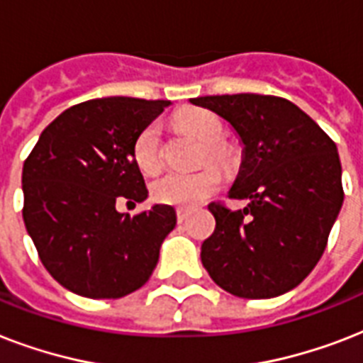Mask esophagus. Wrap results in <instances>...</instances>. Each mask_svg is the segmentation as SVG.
Returning <instances> with one entry per match:
<instances>
[{
  "label": "esophagus",
  "instance_id": "esophagus-1",
  "mask_svg": "<svg viewBox=\"0 0 363 363\" xmlns=\"http://www.w3.org/2000/svg\"><path fill=\"white\" fill-rule=\"evenodd\" d=\"M188 215H190V211H188V209H177V220H179V222L186 220Z\"/></svg>",
  "mask_w": 363,
  "mask_h": 363
}]
</instances>
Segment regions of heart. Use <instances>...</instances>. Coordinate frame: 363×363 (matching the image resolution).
Here are the masks:
<instances>
[{
	"instance_id": "b5f03b06",
	"label": "heart",
	"mask_w": 363,
	"mask_h": 363,
	"mask_svg": "<svg viewBox=\"0 0 363 363\" xmlns=\"http://www.w3.org/2000/svg\"><path fill=\"white\" fill-rule=\"evenodd\" d=\"M179 124L184 131L198 137L205 143L201 160L218 165L220 169H230L232 165V152L226 143H222L224 124L215 113L207 109L182 111L179 115ZM133 162L145 175H154L162 167V128L158 122H150L145 125L131 145ZM220 173L215 167H203L196 173H167L160 177L152 184V198L162 205L173 207H196L209 199L220 188Z\"/></svg>"
}]
</instances>
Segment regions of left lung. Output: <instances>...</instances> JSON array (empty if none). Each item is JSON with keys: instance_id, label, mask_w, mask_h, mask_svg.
<instances>
[{"instance_id": "8db88e82", "label": "left lung", "mask_w": 363, "mask_h": 363, "mask_svg": "<svg viewBox=\"0 0 363 363\" xmlns=\"http://www.w3.org/2000/svg\"><path fill=\"white\" fill-rule=\"evenodd\" d=\"M238 131L245 158L228 198L209 203L216 228L201 264L226 292L248 299L292 290L318 264L343 205L335 143L298 105L277 96L232 94L190 99Z\"/></svg>"}]
</instances>
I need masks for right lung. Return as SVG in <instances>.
I'll return each instance as SVG.
<instances>
[{"mask_svg":"<svg viewBox=\"0 0 363 363\" xmlns=\"http://www.w3.org/2000/svg\"><path fill=\"white\" fill-rule=\"evenodd\" d=\"M167 105L137 98L77 104L43 130L26 158V230L45 269L71 292L116 299L152 275L175 209L154 205L130 216L116 211V199H147L131 145Z\"/></svg>","mask_w":363,"mask_h":363,"instance_id":"right-lung-1","label":"right lung"}]
</instances>
